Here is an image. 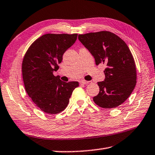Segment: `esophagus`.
Returning a JSON list of instances; mask_svg holds the SVG:
<instances>
[{"label":"esophagus","instance_id":"1","mask_svg":"<svg viewBox=\"0 0 155 155\" xmlns=\"http://www.w3.org/2000/svg\"><path fill=\"white\" fill-rule=\"evenodd\" d=\"M81 84H83V85H86V84H89V83H91V81H85V80H82L81 81Z\"/></svg>","mask_w":155,"mask_h":155}]
</instances>
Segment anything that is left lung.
<instances>
[{
  "label": "left lung",
  "mask_w": 155,
  "mask_h": 155,
  "mask_svg": "<svg viewBox=\"0 0 155 155\" xmlns=\"http://www.w3.org/2000/svg\"><path fill=\"white\" fill-rule=\"evenodd\" d=\"M78 40L94 56L96 65H107L105 79L98 82L100 91L94 102L104 109L118 107L130 96L137 83L135 60L127 44L107 31L80 34Z\"/></svg>",
  "instance_id": "8db88e82"
}]
</instances>
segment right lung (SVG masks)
Returning a JSON list of instances; mask_svg holds the SVG:
<instances>
[{
	"label": "right lung",
	"instance_id": "1",
	"mask_svg": "<svg viewBox=\"0 0 155 155\" xmlns=\"http://www.w3.org/2000/svg\"><path fill=\"white\" fill-rule=\"evenodd\" d=\"M77 34L48 33L34 41L26 52L22 64L25 90L35 105L48 114L66 108L79 83H65L54 77L63 54L77 40Z\"/></svg>",
	"mask_w": 155,
	"mask_h": 155
}]
</instances>
